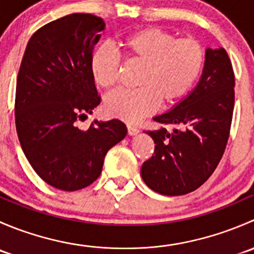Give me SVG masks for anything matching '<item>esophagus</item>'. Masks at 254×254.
Here are the masks:
<instances>
[{
    "label": "esophagus",
    "instance_id": "34e87169",
    "mask_svg": "<svg viewBox=\"0 0 254 254\" xmlns=\"http://www.w3.org/2000/svg\"><path fill=\"white\" fill-rule=\"evenodd\" d=\"M127 132H129V135H136L137 132H139V127H135V125L127 124Z\"/></svg>",
    "mask_w": 254,
    "mask_h": 254
}]
</instances>
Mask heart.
I'll use <instances>...</instances> for the list:
<instances>
[{
    "mask_svg": "<svg viewBox=\"0 0 254 254\" xmlns=\"http://www.w3.org/2000/svg\"><path fill=\"white\" fill-rule=\"evenodd\" d=\"M130 64L143 66L135 91H118L104 99L111 117L135 123L161 106H170L188 93L200 73L204 49L194 38H177L160 28L135 30L119 43ZM91 73L97 86L112 89L120 73L118 56L99 47L91 56Z\"/></svg>",
    "mask_w": 254,
    "mask_h": 254,
    "instance_id": "heart-1",
    "label": "heart"
}]
</instances>
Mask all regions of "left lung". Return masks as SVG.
Listing matches in <instances>:
<instances>
[{
    "instance_id": "1",
    "label": "left lung",
    "mask_w": 254,
    "mask_h": 254,
    "mask_svg": "<svg viewBox=\"0 0 254 254\" xmlns=\"http://www.w3.org/2000/svg\"><path fill=\"white\" fill-rule=\"evenodd\" d=\"M235 75L224 48L206 49L195 88L170 112L153 120L176 125L147 130L155 152L141 167L148 188L163 195H184L205 183L226 148L235 104Z\"/></svg>"
}]
</instances>
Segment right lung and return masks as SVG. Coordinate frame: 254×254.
Segmentation results:
<instances>
[{
	"instance_id": "1",
	"label": "right lung",
	"mask_w": 254,
	"mask_h": 254,
	"mask_svg": "<svg viewBox=\"0 0 254 254\" xmlns=\"http://www.w3.org/2000/svg\"><path fill=\"white\" fill-rule=\"evenodd\" d=\"M101 17L72 13L38 29L28 42L16 88V127L25 157L44 182L66 191L93 183L107 152L127 136L118 119L78 120L101 103L91 56L104 29Z\"/></svg>"
}]
</instances>
